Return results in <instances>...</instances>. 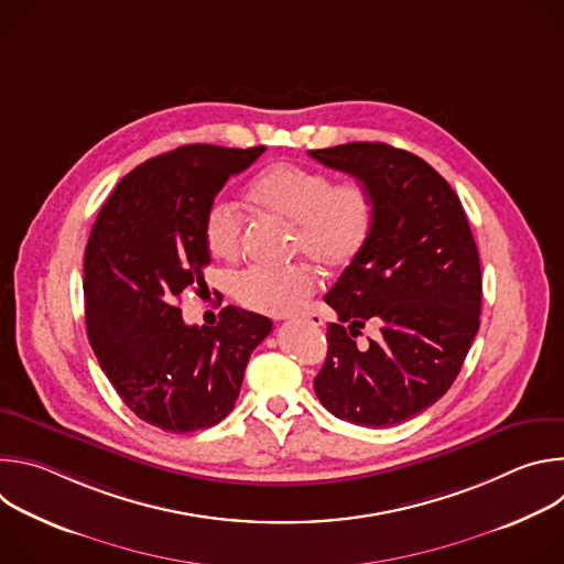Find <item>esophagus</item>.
Returning <instances> with one entry per match:
<instances>
[{
	"label": "esophagus",
	"instance_id": "1",
	"mask_svg": "<svg viewBox=\"0 0 564 564\" xmlns=\"http://www.w3.org/2000/svg\"><path fill=\"white\" fill-rule=\"evenodd\" d=\"M296 318H299V321H303V324L314 326V328H318L321 324H324V321H321V316H318L316 312H303V314H299Z\"/></svg>",
	"mask_w": 564,
	"mask_h": 564
}]
</instances>
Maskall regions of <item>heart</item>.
Masks as SVG:
<instances>
[{"label":"heart","mask_w":564,"mask_h":564,"mask_svg":"<svg viewBox=\"0 0 564 564\" xmlns=\"http://www.w3.org/2000/svg\"><path fill=\"white\" fill-rule=\"evenodd\" d=\"M248 196L261 209L294 223L292 248L328 270L352 265L370 243L375 200L359 181H333L326 172L279 163L261 172ZM205 243L218 259H234L243 238V218L218 200L205 216ZM316 276L303 265H252L231 281L234 296L265 314H288L314 294Z\"/></svg>","instance_id":"heart-1"}]
</instances>
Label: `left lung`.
<instances>
[{"mask_svg": "<svg viewBox=\"0 0 564 564\" xmlns=\"http://www.w3.org/2000/svg\"><path fill=\"white\" fill-rule=\"evenodd\" d=\"M310 155L355 176L375 200L368 248L326 294L339 324L328 326L314 392L339 420L394 426L433 406L459 375L479 328L477 246L457 194L420 155L386 142ZM370 317L382 335L361 349L354 339Z\"/></svg>", "mask_w": 564, "mask_h": 564, "instance_id": "left-lung-1", "label": "left lung"}]
</instances>
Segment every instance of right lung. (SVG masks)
Here are the masks:
<instances>
[{"label": "right lung", "instance_id": "1", "mask_svg": "<svg viewBox=\"0 0 564 564\" xmlns=\"http://www.w3.org/2000/svg\"><path fill=\"white\" fill-rule=\"evenodd\" d=\"M265 147L187 144L129 172L102 205L85 252L89 344L124 404L170 433L229 415L263 314L227 305L216 326H187L178 299L209 265L205 216L223 185Z\"/></svg>", "mask_w": 564, "mask_h": 564}]
</instances>
